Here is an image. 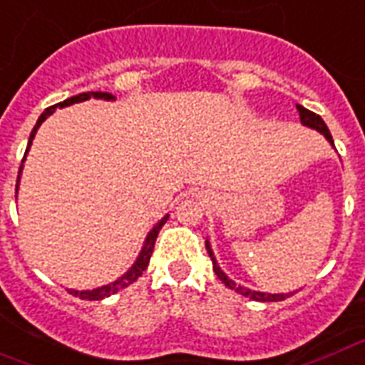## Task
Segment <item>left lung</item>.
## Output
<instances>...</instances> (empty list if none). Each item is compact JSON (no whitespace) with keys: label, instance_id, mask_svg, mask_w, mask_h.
Masks as SVG:
<instances>
[{"label":"left lung","instance_id":"left-lung-1","mask_svg":"<svg viewBox=\"0 0 365 365\" xmlns=\"http://www.w3.org/2000/svg\"><path fill=\"white\" fill-rule=\"evenodd\" d=\"M297 110H299V115H300V122L304 124V126H310L314 128V130H318V132H322L327 138V141L329 143H333V138H331V133L329 130H327V126H325V122L322 120V116L316 115V113H312V110H308V108H304L302 105H297ZM207 250H208V257H210V260H212V268L214 272H216V275H218V279L226 287L233 289V291H237L239 294H243V297H249V299L252 300H260V302H277V300H285L287 297H291L293 293H289V294H266V293H258V291H250V289L247 287H241V285H235V283L227 277L222 269H220V266L216 264V258H214L212 255V250H210V245H208L207 241Z\"/></svg>","mask_w":365,"mask_h":365}]
</instances>
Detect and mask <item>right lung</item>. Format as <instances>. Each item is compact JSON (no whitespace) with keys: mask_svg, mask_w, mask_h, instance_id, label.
Wrapping results in <instances>:
<instances>
[{"mask_svg":"<svg viewBox=\"0 0 365 365\" xmlns=\"http://www.w3.org/2000/svg\"><path fill=\"white\" fill-rule=\"evenodd\" d=\"M90 97H96V99H115V96H113V93H107V91H86V93H80V96L68 97V99H65L63 103L51 105L49 108H46V113H41V116L38 118V122H36L34 130H32V133H30V141H28L26 153H28V149H30V145H32V139H34L36 132H38V128L41 126V122L46 120L47 116L51 115V113H55V108H57V107H68V105H72V103L86 101V99H90ZM26 153H24V157H26ZM24 157H22V163H24ZM21 170H22V164H21V168H19V178H16V189H19ZM166 220H168V216H164V218L158 222L157 226L153 227L151 232H149V235H147V239H145V245H143V249H141V255H139L138 260H135V264H133L132 268H130V272H126V274L122 275L120 279H116L115 283H110V285H105V287L93 289V291H68V293L74 294V297H80L82 300H101V299H105V297H110V294L116 293V291H120V289L128 287L130 283L135 282L139 275L145 272L147 266H149V260H151L153 249H155V241H157V235H158V232H160V227L166 224Z\"/></svg>","mask_w":365,"mask_h":365,"instance_id":"obj_1","label":"right lung"}]
</instances>
